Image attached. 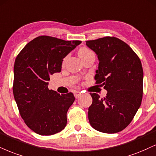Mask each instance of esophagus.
Masks as SVG:
<instances>
[{
    "label": "esophagus",
    "instance_id": "obj_1",
    "mask_svg": "<svg viewBox=\"0 0 156 156\" xmlns=\"http://www.w3.org/2000/svg\"><path fill=\"white\" fill-rule=\"evenodd\" d=\"M74 95L76 98H80V96L81 95V93H80V91H75L74 93Z\"/></svg>",
    "mask_w": 156,
    "mask_h": 156
}]
</instances>
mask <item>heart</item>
<instances>
[{"instance_id":"b5f03b06","label":"heart","mask_w":156,"mask_h":156,"mask_svg":"<svg viewBox=\"0 0 156 156\" xmlns=\"http://www.w3.org/2000/svg\"><path fill=\"white\" fill-rule=\"evenodd\" d=\"M92 53V51H90L89 49H87V48H81L79 50L78 55H79V56H80V58H82V57L84 56V55H87L88 53ZM65 59L63 60V61H65Z\"/></svg>"}]
</instances>
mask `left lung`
Segmentation results:
<instances>
[{
    "instance_id": "1",
    "label": "left lung",
    "mask_w": 156,
    "mask_h": 156,
    "mask_svg": "<svg viewBox=\"0 0 156 156\" xmlns=\"http://www.w3.org/2000/svg\"><path fill=\"white\" fill-rule=\"evenodd\" d=\"M99 60L95 84L107 90L105 98L90 93V124L95 129L112 134L122 131L133 119L141 105L143 70L137 55L126 43L114 37L86 41Z\"/></svg>"
}]
</instances>
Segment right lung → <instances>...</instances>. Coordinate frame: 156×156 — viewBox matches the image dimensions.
Returning a JSON list of instances; mask_svg holds the SVG:
<instances>
[{"label":"right lung","instance_id":"obj_1","mask_svg":"<svg viewBox=\"0 0 156 156\" xmlns=\"http://www.w3.org/2000/svg\"><path fill=\"white\" fill-rule=\"evenodd\" d=\"M82 42L39 36L27 44L16 58L13 93L25 124L40 135L61 132L73 93L58 94L48 87L50 76L61 71L63 59Z\"/></svg>","mask_w":156,"mask_h":156}]
</instances>
